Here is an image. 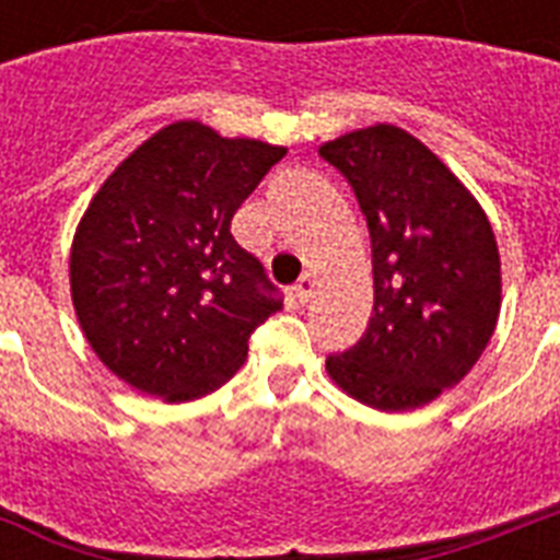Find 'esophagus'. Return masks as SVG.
<instances>
[{
    "label": "esophagus",
    "instance_id": "1",
    "mask_svg": "<svg viewBox=\"0 0 560 560\" xmlns=\"http://www.w3.org/2000/svg\"><path fill=\"white\" fill-rule=\"evenodd\" d=\"M314 288H316L314 276H311V272H305V276L296 281V288H293V296H296V302H302V305H305V302H311V296H314Z\"/></svg>",
    "mask_w": 560,
    "mask_h": 560
}]
</instances>
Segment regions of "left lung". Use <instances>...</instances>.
Wrapping results in <instances>:
<instances>
[{
    "mask_svg": "<svg viewBox=\"0 0 560 560\" xmlns=\"http://www.w3.org/2000/svg\"><path fill=\"white\" fill-rule=\"evenodd\" d=\"M349 179L372 237L366 334L325 369L383 412L435 400L474 369L500 316V253L486 211L453 171L395 125L319 148Z\"/></svg>",
    "mask_w": 560,
    "mask_h": 560,
    "instance_id": "1",
    "label": "left lung"
}]
</instances>
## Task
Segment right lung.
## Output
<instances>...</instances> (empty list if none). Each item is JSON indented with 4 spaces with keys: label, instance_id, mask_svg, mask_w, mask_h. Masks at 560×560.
<instances>
[{
    "label": "right lung",
    "instance_id": "add662e5",
    "mask_svg": "<svg viewBox=\"0 0 560 560\" xmlns=\"http://www.w3.org/2000/svg\"><path fill=\"white\" fill-rule=\"evenodd\" d=\"M284 153L177 121L92 197L69 258L74 314L101 363L133 389L168 404L220 389L255 328L281 311L279 288L229 226Z\"/></svg>",
    "mask_w": 560,
    "mask_h": 560
}]
</instances>
